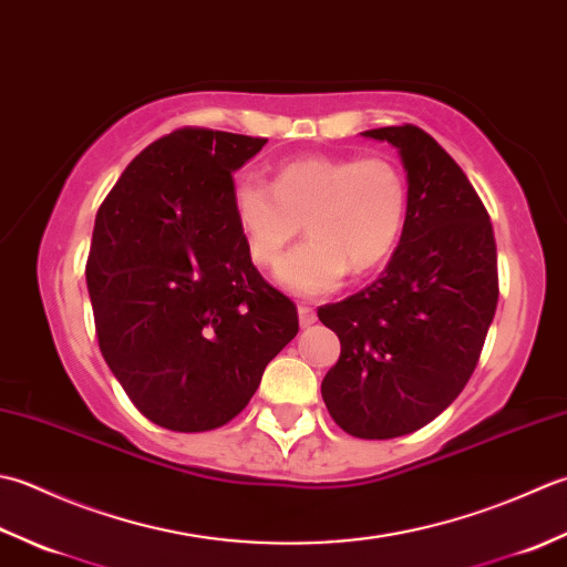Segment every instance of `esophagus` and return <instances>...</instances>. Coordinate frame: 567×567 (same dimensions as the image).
<instances>
[{"instance_id":"esophagus-1","label":"esophagus","mask_w":567,"mask_h":567,"mask_svg":"<svg viewBox=\"0 0 567 567\" xmlns=\"http://www.w3.org/2000/svg\"><path fill=\"white\" fill-rule=\"evenodd\" d=\"M316 320H318V316H316L313 308H310V306H298V322H300V328H310Z\"/></svg>"}]
</instances>
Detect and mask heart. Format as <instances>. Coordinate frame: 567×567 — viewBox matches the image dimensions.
I'll use <instances>...</instances> for the list:
<instances>
[{"label":"heart","instance_id":"heart-1","mask_svg":"<svg viewBox=\"0 0 567 567\" xmlns=\"http://www.w3.org/2000/svg\"><path fill=\"white\" fill-rule=\"evenodd\" d=\"M229 203L259 267L279 264L303 223L310 239L288 254L279 281L298 296H320L348 271L364 276L394 254L406 227L409 183L389 156H310L279 166L271 186L237 176Z\"/></svg>","mask_w":567,"mask_h":567}]
</instances>
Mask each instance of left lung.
Segmentation results:
<instances>
[{"label":"left lung","mask_w":567,"mask_h":567,"mask_svg":"<svg viewBox=\"0 0 567 567\" xmlns=\"http://www.w3.org/2000/svg\"><path fill=\"white\" fill-rule=\"evenodd\" d=\"M369 138L399 148L409 213L377 281L318 308L340 338L322 401L344 433L389 441L423 429L470 381L492 326L499 276L489 213L465 173L413 124Z\"/></svg>","instance_id":"1"}]
</instances>
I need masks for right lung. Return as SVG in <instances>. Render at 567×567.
Masks as SVG:
<instances>
[{
    "instance_id": "right-lung-1",
    "label": "right lung",
    "mask_w": 567,
    "mask_h": 567,
    "mask_svg": "<svg viewBox=\"0 0 567 567\" xmlns=\"http://www.w3.org/2000/svg\"><path fill=\"white\" fill-rule=\"evenodd\" d=\"M267 138L183 126L102 200L85 264L100 352L148 421L215 431L245 411L298 332V310L251 264L233 173Z\"/></svg>"
}]
</instances>
